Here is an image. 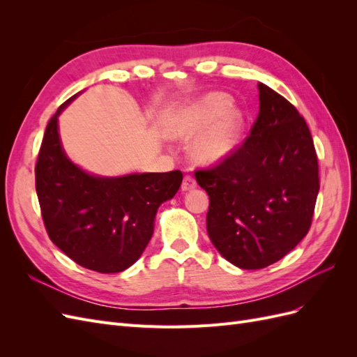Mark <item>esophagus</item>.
Returning a JSON list of instances; mask_svg holds the SVG:
<instances>
[{
	"mask_svg": "<svg viewBox=\"0 0 357 357\" xmlns=\"http://www.w3.org/2000/svg\"><path fill=\"white\" fill-rule=\"evenodd\" d=\"M197 186V181L195 178H193L192 176L186 174L185 178H183V183H181V190H190Z\"/></svg>",
	"mask_w": 357,
	"mask_h": 357,
	"instance_id": "1",
	"label": "esophagus"
}]
</instances>
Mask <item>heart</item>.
Listing matches in <instances>:
<instances>
[{"mask_svg": "<svg viewBox=\"0 0 357 357\" xmlns=\"http://www.w3.org/2000/svg\"><path fill=\"white\" fill-rule=\"evenodd\" d=\"M232 101L225 93H210L192 105L188 112L177 117L171 125V135L190 138L201 132L218 116V121L205 130L195 142L190 152L202 164H215L228 156L238 142L244 117L238 110L231 109Z\"/></svg>", "mask_w": 357, "mask_h": 357, "instance_id": "1", "label": "heart"}]
</instances>
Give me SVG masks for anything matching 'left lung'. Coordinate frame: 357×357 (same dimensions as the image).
<instances>
[{
  "label": "left lung",
  "instance_id": "obj_1",
  "mask_svg": "<svg viewBox=\"0 0 357 357\" xmlns=\"http://www.w3.org/2000/svg\"><path fill=\"white\" fill-rule=\"evenodd\" d=\"M257 88L250 134L218 164L195 171L210 197V240L241 269L265 268L294 250L311 228L320 189L305 119L266 84Z\"/></svg>",
  "mask_w": 357,
  "mask_h": 357
}]
</instances>
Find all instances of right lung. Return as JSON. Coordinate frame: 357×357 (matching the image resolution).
Wrapping results in <instances>:
<instances>
[{"label":"right lung","mask_w":357,"mask_h":357,"mask_svg":"<svg viewBox=\"0 0 357 357\" xmlns=\"http://www.w3.org/2000/svg\"><path fill=\"white\" fill-rule=\"evenodd\" d=\"M75 96V95H74ZM47 123L36 164V190L49 238L75 264L121 273L142 256L159 205L176 195L183 172H146L116 178L89 176L61 147L58 116Z\"/></svg>","instance_id":"add662e5"}]
</instances>
